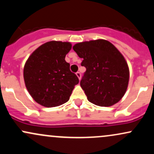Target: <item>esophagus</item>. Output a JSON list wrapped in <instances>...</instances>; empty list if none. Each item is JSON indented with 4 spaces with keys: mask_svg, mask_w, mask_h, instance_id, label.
Instances as JSON below:
<instances>
[{
    "mask_svg": "<svg viewBox=\"0 0 154 154\" xmlns=\"http://www.w3.org/2000/svg\"><path fill=\"white\" fill-rule=\"evenodd\" d=\"M76 75L77 76V77H78L79 80H80V79H81V74L79 73V72H77V73H76Z\"/></svg>",
    "mask_w": 154,
    "mask_h": 154,
    "instance_id": "obj_1",
    "label": "esophagus"
}]
</instances>
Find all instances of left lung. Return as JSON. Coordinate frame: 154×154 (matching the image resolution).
<instances>
[{"label": "left lung", "mask_w": 154, "mask_h": 154, "mask_svg": "<svg viewBox=\"0 0 154 154\" xmlns=\"http://www.w3.org/2000/svg\"><path fill=\"white\" fill-rule=\"evenodd\" d=\"M74 51L86 68L80 86L88 100L99 106H111L128 89L130 71L126 60L108 40L98 39L75 44Z\"/></svg>", "instance_id": "1"}]
</instances>
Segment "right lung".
Listing matches in <instances>:
<instances>
[{
	"label": "right lung",
	"mask_w": 154,
	"mask_h": 154,
	"mask_svg": "<svg viewBox=\"0 0 154 154\" xmlns=\"http://www.w3.org/2000/svg\"><path fill=\"white\" fill-rule=\"evenodd\" d=\"M69 42H47L39 46L24 66L25 86L32 98L45 107H55L69 99L79 79L65 61Z\"/></svg>",
	"instance_id": "right-lung-1"
}]
</instances>
